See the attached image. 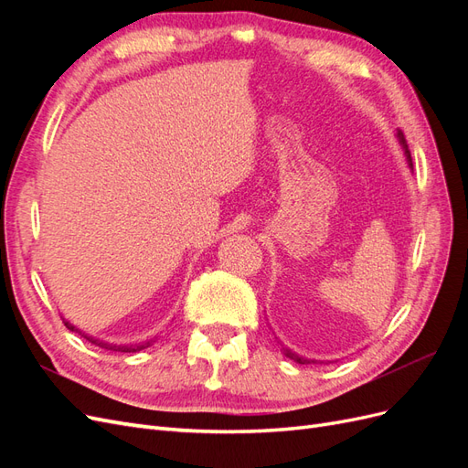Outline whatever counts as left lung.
I'll return each mask as SVG.
<instances>
[{
  "instance_id": "left-lung-1",
  "label": "left lung",
  "mask_w": 468,
  "mask_h": 468,
  "mask_svg": "<svg viewBox=\"0 0 468 468\" xmlns=\"http://www.w3.org/2000/svg\"><path fill=\"white\" fill-rule=\"evenodd\" d=\"M396 140H399V144L402 146V150H404V155H406V162H408V167L412 169V155H410V150H408V144H406V138H404V133L400 131V129H396ZM277 339V337H275ZM281 344V342H279ZM281 351H282V356L285 357H289V359H292L294 363H301V365H310V363H318L316 359H306V357H303V356H299V353H294L292 349H289L287 346H282L281 344ZM320 363H324V361H320Z\"/></svg>"
}]
</instances>
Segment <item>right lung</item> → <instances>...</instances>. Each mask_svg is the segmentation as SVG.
<instances>
[{
	"label": "right lung",
	"mask_w": 468,
	"mask_h": 468,
	"mask_svg": "<svg viewBox=\"0 0 468 468\" xmlns=\"http://www.w3.org/2000/svg\"><path fill=\"white\" fill-rule=\"evenodd\" d=\"M62 320H64V324H66V328H68V330H72V332L80 334V337L88 339L90 344H93V346H97V347L109 349V351H121V353H136V351H143V349L150 347V346L155 342V339H158V335H154V337L143 339V342H136V344H111V342H105V339H99V337H93V335H90V334H86V332H81L80 328H76V325H74L72 322H69V320H66V318H62Z\"/></svg>",
	"instance_id": "right-lung-1"
}]
</instances>
